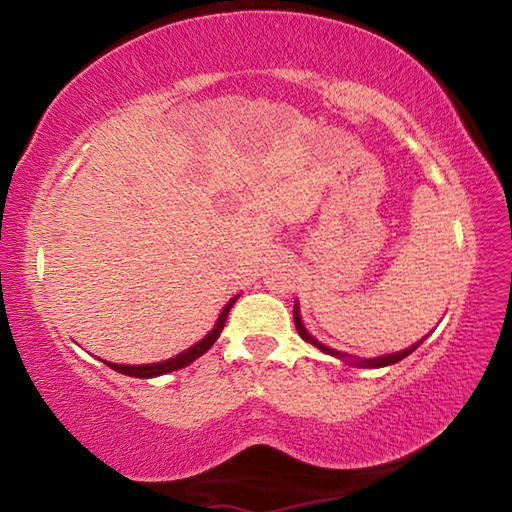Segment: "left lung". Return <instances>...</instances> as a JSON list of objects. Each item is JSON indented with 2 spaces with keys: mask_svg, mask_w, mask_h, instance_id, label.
Wrapping results in <instances>:
<instances>
[{
  "mask_svg": "<svg viewBox=\"0 0 512 512\" xmlns=\"http://www.w3.org/2000/svg\"><path fill=\"white\" fill-rule=\"evenodd\" d=\"M293 316H296V329H298V334L302 336V339L305 341H309L311 345H316L318 350H323V352H327V354H334V357H348V354H341V352H336V350H332V348H327V345H323V343H318L314 336H309V332L305 329V325H302V320H300V314H298V305H296V311H293ZM422 343V341H420ZM420 343H415V345H411V348H406V350H402V352H397V354H386V357H379V359H359L357 361V366H366V368H381V366H391V363H397V361H402L404 357H409V354L418 348Z\"/></svg>",
  "mask_w": 512,
  "mask_h": 512,
  "instance_id": "8db88e82",
  "label": "left lung"
}]
</instances>
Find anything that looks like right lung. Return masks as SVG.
Returning <instances> with one entry per match:
<instances>
[{
  "label": "right lung",
  "instance_id": "add662e5",
  "mask_svg": "<svg viewBox=\"0 0 512 512\" xmlns=\"http://www.w3.org/2000/svg\"><path fill=\"white\" fill-rule=\"evenodd\" d=\"M237 302V298H232L228 305L223 307V311H221V316H219V320H216V325H214V329L210 334L205 336L203 341H198L196 345H192V348L189 350H185L183 354H178V357H173V359H169V361H160V363H146V366H119V363H108V366L112 368V370H117V372H121V375H128V377H142V379H146V377H158V375H167V372H171V370H178V368H185V366H189V363H192L194 359H198L201 357V354H205L207 350L212 348L214 345V341L219 339V334H221V329H223V325H225V318H228V311L232 309V305H235Z\"/></svg>",
  "mask_w": 512,
  "mask_h": 512
}]
</instances>
